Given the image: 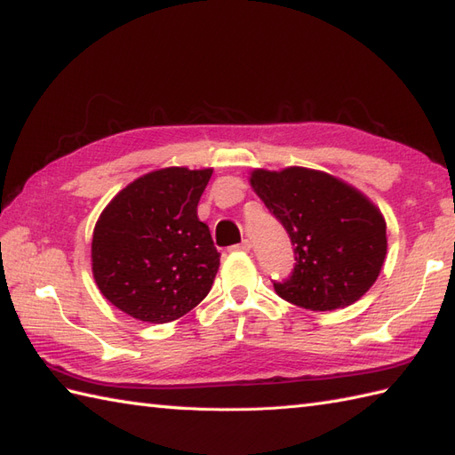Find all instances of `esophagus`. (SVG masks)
I'll list each match as a JSON object with an SVG mask.
<instances>
[{
	"instance_id": "obj_1",
	"label": "esophagus",
	"mask_w": 455,
	"mask_h": 455,
	"mask_svg": "<svg viewBox=\"0 0 455 455\" xmlns=\"http://www.w3.org/2000/svg\"><path fill=\"white\" fill-rule=\"evenodd\" d=\"M234 249H235V251H245V253H249V251H251V241H247V239L241 241V243L235 245Z\"/></svg>"
}]
</instances>
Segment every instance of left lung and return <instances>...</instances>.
Returning <instances> with one entry per match:
<instances>
[{"label": "left lung", "instance_id": "left-lung-1", "mask_svg": "<svg viewBox=\"0 0 455 455\" xmlns=\"http://www.w3.org/2000/svg\"><path fill=\"white\" fill-rule=\"evenodd\" d=\"M249 183L296 245L290 280L275 282L282 299L332 311L373 286L387 255L386 218L362 190L307 167L253 169Z\"/></svg>", "mask_w": 455, "mask_h": 455}]
</instances>
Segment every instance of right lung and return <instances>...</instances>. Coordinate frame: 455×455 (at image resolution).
Listing matches in <instances>:
<instances>
[{
    "instance_id": "obj_1",
    "label": "right lung",
    "mask_w": 455,
    "mask_h": 455,
    "mask_svg": "<svg viewBox=\"0 0 455 455\" xmlns=\"http://www.w3.org/2000/svg\"><path fill=\"white\" fill-rule=\"evenodd\" d=\"M212 171H149L100 212L91 270L100 294L126 315L169 323L208 296L220 253L196 208Z\"/></svg>"
}]
</instances>
